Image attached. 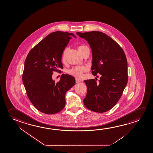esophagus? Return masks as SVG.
Listing matches in <instances>:
<instances>
[{"instance_id":"obj_1","label":"esophagus","mask_w":153,"mask_h":153,"mask_svg":"<svg viewBox=\"0 0 153 153\" xmlns=\"http://www.w3.org/2000/svg\"><path fill=\"white\" fill-rule=\"evenodd\" d=\"M80 82V80H79V79H76V83H79Z\"/></svg>"}]
</instances>
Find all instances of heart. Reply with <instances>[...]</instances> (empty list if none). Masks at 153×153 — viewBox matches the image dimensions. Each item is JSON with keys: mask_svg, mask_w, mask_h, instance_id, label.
Listing matches in <instances>:
<instances>
[{"mask_svg": "<svg viewBox=\"0 0 153 153\" xmlns=\"http://www.w3.org/2000/svg\"><path fill=\"white\" fill-rule=\"evenodd\" d=\"M87 47L85 45H79L78 47V49L79 52L82 51V50L84 49ZM67 49H65L63 51L62 56H61V60L62 62L65 61V56H66V53H67ZM87 69L85 66H76L74 67L73 68L71 69L69 71H68V73L71 75L73 76L74 77L77 78H80L82 77L83 74L87 71Z\"/></svg>", "mask_w": 153, "mask_h": 153, "instance_id": "b5f03b06", "label": "heart"}]
</instances>
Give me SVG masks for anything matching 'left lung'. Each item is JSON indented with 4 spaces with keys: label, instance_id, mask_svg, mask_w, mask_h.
<instances>
[{
    "label": "left lung",
    "instance_id": "obj_1",
    "mask_svg": "<svg viewBox=\"0 0 153 153\" xmlns=\"http://www.w3.org/2000/svg\"><path fill=\"white\" fill-rule=\"evenodd\" d=\"M77 34L87 41L92 49V74L101 75L99 82L94 79L84 80L87 91L84 104L95 112H106L117 103L127 85L126 56L122 48L105 33L92 31Z\"/></svg>",
    "mask_w": 153,
    "mask_h": 153
}]
</instances>
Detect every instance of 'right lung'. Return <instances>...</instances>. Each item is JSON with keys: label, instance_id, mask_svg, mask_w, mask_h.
Returning a JSON list of instances; mask_svg holds the SVG:
<instances>
[{"label": "right lung", "instance_id": "obj_1", "mask_svg": "<svg viewBox=\"0 0 153 153\" xmlns=\"http://www.w3.org/2000/svg\"><path fill=\"white\" fill-rule=\"evenodd\" d=\"M73 33L56 31L38 43L26 56L22 79L28 99L35 108L48 114L64 108L65 94L75 84V78L62 74L58 82L52 80L53 71L63 69L61 56Z\"/></svg>", "mask_w": 153, "mask_h": 153}]
</instances>
